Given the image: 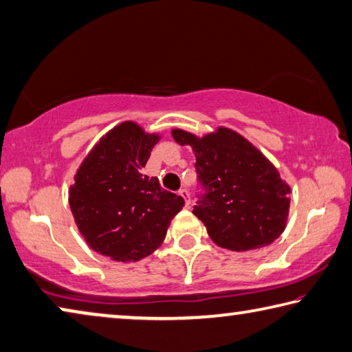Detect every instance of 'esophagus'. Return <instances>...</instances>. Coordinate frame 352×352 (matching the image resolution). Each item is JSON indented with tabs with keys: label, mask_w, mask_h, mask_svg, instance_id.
<instances>
[{
	"label": "esophagus",
	"mask_w": 352,
	"mask_h": 352,
	"mask_svg": "<svg viewBox=\"0 0 352 352\" xmlns=\"http://www.w3.org/2000/svg\"><path fill=\"white\" fill-rule=\"evenodd\" d=\"M179 195L184 198V201H186V206L188 207V206H190V193H188V190L181 188V190H179Z\"/></svg>",
	"instance_id": "1"
}]
</instances>
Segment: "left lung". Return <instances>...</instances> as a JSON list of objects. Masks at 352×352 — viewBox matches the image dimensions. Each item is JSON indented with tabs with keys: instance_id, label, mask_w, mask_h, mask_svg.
Returning a JSON list of instances; mask_svg holds the SVG:
<instances>
[{
	"instance_id": "left-lung-1",
	"label": "left lung",
	"mask_w": 352,
	"mask_h": 352,
	"mask_svg": "<svg viewBox=\"0 0 352 352\" xmlns=\"http://www.w3.org/2000/svg\"><path fill=\"white\" fill-rule=\"evenodd\" d=\"M179 145L197 157V171L207 195L193 214L209 237L230 251H251L272 245L287 228L292 188L262 151L237 131L218 126L198 137L173 129Z\"/></svg>"
}]
</instances>
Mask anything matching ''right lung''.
Here are the masks:
<instances>
[{
	"label": "right lung",
	"mask_w": 352,
	"mask_h": 352,
	"mask_svg": "<svg viewBox=\"0 0 352 352\" xmlns=\"http://www.w3.org/2000/svg\"><path fill=\"white\" fill-rule=\"evenodd\" d=\"M160 138L135 122H122L95 143L68 190L85 243L112 261L129 263L153 254L186 204L157 177L142 175Z\"/></svg>",
	"instance_id": "obj_1"
}]
</instances>
